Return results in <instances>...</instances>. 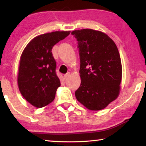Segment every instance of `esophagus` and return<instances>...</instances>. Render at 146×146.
I'll return each instance as SVG.
<instances>
[{
    "instance_id": "34e87169",
    "label": "esophagus",
    "mask_w": 146,
    "mask_h": 146,
    "mask_svg": "<svg viewBox=\"0 0 146 146\" xmlns=\"http://www.w3.org/2000/svg\"><path fill=\"white\" fill-rule=\"evenodd\" d=\"M70 72H68V73H66V75H64V78L66 79V78H68L70 77Z\"/></svg>"
}]
</instances>
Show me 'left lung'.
Here are the masks:
<instances>
[{
  "label": "left lung",
  "mask_w": 146,
  "mask_h": 146,
  "mask_svg": "<svg viewBox=\"0 0 146 146\" xmlns=\"http://www.w3.org/2000/svg\"><path fill=\"white\" fill-rule=\"evenodd\" d=\"M71 35L78 41L80 60L81 84L75 97L88 110H103L120 93L122 68L117 47L100 31L84 29Z\"/></svg>",
  "instance_id": "obj_1"
}]
</instances>
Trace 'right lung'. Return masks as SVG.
<instances>
[{"instance_id":"obj_1","label":"right lung","mask_w":146,"mask_h":146,"mask_svg":"<svg viewBox=\"0 0 146 146\" xmlns=\"http://www.w3.org/2000/svg\"><path fill=\"white\" fill-rule=\"evenodd\" d=\"M70 33L66 31L40 35L29 42L22 53L17 83L21 95L35 107H44L55 99L60 82L51 51Z\"/></svg>"}]
</instances>
